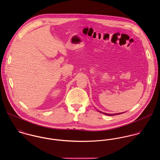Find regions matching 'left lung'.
<instances>
[{
  "mask_svg": "<svg viewBox=\"0 0 160 160\" xmlns=\"http://www.w3.org/2000/svg\"><path fill=\"white\" fill-rule=\"evenodd\" d=\"M100 113H103V114H106V115H108V116H114V115H117V114H122V113H117V114H108V113H103V112H100V111H98Z\"/></svg>",
  "mask_w": 160,
  "mask_h": 160,
  "instance_id": "1",
  "label": "left lung"
}]
</instances>
